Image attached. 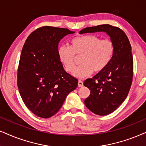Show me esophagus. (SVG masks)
Instances as JSON below:
<instances>
[{
    "label": "esophagus",
    "instance_id": "1",
    "mask_svg": "<svg viewBox=\"0 0 146 146\" xmlns=\"http://www.w3.org/2000/svg\"><path fill=\"white\" fill-rule=\"evenodd\" d=\"M78 86L79 87H83V86H84V83H83L82 81L79 80V82H78Z\"/></svg>",
    "mask_w": 146,
    "mask_h": 146
}]
</instances>
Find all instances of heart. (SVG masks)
Wrapping results in <instances>:
<instances>
[{"label": "heart", "instance_id": "1", "mask_svg": "<svg viewBox=\"0 0 146 146\" xmlns=\"http://www.w3.org/2000/svg\"><path fill=\"white\" fill-rule=\"evenodd\" d=\"M114 52V44L110 40H102L95 35H84L75 37L71 41V47L60 46L57 50L58 59L68 72L75 67V55L84 54L82 65L73 73L75 77L84 79L93 73L106 69L111 61Z\"/></svg>", "mask_w": 146, "mask_h": 146}]
</instances>
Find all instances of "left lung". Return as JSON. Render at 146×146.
I'll list each match as a JSON object with an SVG mask.
<instances>
[{"instance_id": "left-lung-1", "label": "left lung", "mask_w": 146, "mask_h": 146, "mask_svg": "<svg viewBox=\"0 0 146 146\" xmlns=\"http://www.w3.org/2000/svg\"><path fill=\"white\" fill-rule=\"evenodd\" d=\"M98 32L109 36L114 52L106 69L84 82V86L90 90L84 103L93 113L104 116L112 113L126 99L132 83L133 60L128 38L119 27L104 24L86 27L79 34Z\"/></svg>"}]
</instances>
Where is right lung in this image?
<instances>
[{"mask_svg": "<svg viewBox=\"0 0 146 146\" xmlns=\"http://www.w3.org/2000/svg\"><path fill=\"white\" fill-rule=\"evenodd\" d=\"M66 28L44 26L25 40L20 56L17 86L27 108L37 117L54 115L78 80L67 73L58 59L60 40L74 34Z\"/></svg>", "mask_w": 146, "mask_h": 146, "instance_id": "1", "label": "right lung"}]
</instances>
